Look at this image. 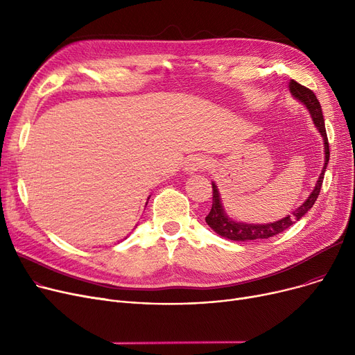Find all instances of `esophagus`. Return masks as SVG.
<instances>
[{
    "label": "esophagus",
    "mask_w": 355,
    "mask_h": 355,
    "mask_svg": "<svg viewBox=\"0 0 355 355\" xmlns=\"http://www.w3.org/2000/svg\"><path fill=\"white\" fill-rule=\"evenodd\" d=\"M209 166V161L204 158V157H193L187 161V164H185L184 166V171L187 174H196L201 170H204V168Z\"/></svg>",
    "instance_id": "esophagus-1"
}]
</instances>
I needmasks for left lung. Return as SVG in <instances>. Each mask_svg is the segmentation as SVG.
Listing matches in <instances>:
<instances>
[{
  "instance_id": "left-lung-1",
  "label": "left lung",
  "mask_w": 355,
  "mask_h": 355,
  "mask_svg": "<svg viewBox=\"0 0 355 355\" xmlns=\"http://www.w3.org/2000/svg\"><path fill=\"white\" fill-rule=\"evenodd\" d=\"M289 92L297 102H301L308 109L315 128L318 129V132L321 134V137L324 139L325 161H324L321 174H320L318 180H316L315 187L311 191V194L308 196V198L295 211H292V214H288L286 217L277 220V221H273V223H265V225H250V223H241V221H236V220L230 218L227 216L225 207H223L221 197H220L216 182H211V185H213V206H211L209 216L206 217V223L221 237L233 240V241L265 240V239L273 237L279 233H282L288 227H291L293 223L300 221L313 207L316 198H318V196L321 193L324 174H325L327 165L329 161V145H328V138H327L322 109H321L318 99H316V96H315V93L311 89H308L300 83H296L295 80L289 82Z\"/></svg>"
}]
</instances>
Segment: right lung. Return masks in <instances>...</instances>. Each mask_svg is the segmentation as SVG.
I'll use <instances>...</instances> for the list:
<instances>
[{"label": "right lung", "instance_id": "add662e5", "mask_svg": "<svg viewBox=\"0 0 355 355\" xmlns=\"http://www.w3.org/2000/svg\"><path fill=\"white\" fill-rule=\"evenodd\" d=\"M149 197H151V196H149ZM149 197H148V200H149ZM146 204H148V201H146ZM146 204H145V206H146Z\"/></svg>", "mask_w": 355, "mask_h": 355}]
</instances>
